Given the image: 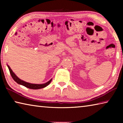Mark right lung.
<instances>
[{
    "label": "right lung",
    "mask_w": 123,
    "mask_h": 123,
    "mask_svg": "<svg viewBox=\"0 0 123 123\" xmlns=\"http://www.w3.org/2000/svg\"><path fill=\"white\" fill-rule=\"evenodd\" d=\"M7 66L8 67V68H9V69L10 74H11V75L12 77V78H13V80L15 81L17 84L23 85V86H24L25 87H27V88H29L30 89H38L44 88V87L47 86L48 85L50 84V83L51 82L52 80V79H50L49 81H48L47 82L45 83V84H31V83L26 82L25 81H24L22 80L21 79H20L19 78H18L16 75L14 73L13 71H12L11 68H10V66L8 65Z\"/></svg>",
    "instance_id": "1"
}]
</instances>
